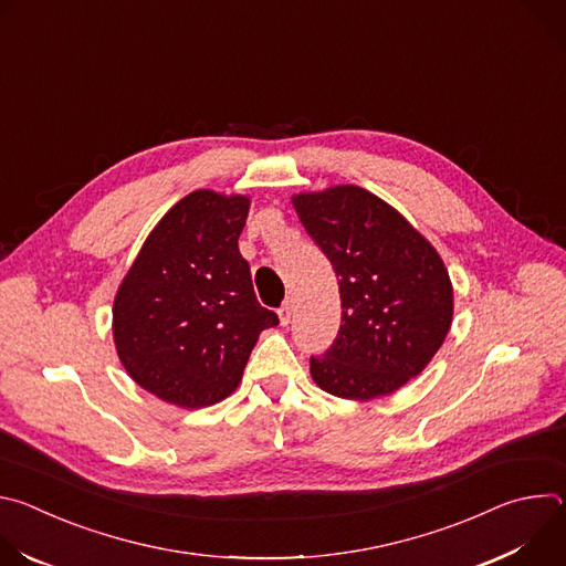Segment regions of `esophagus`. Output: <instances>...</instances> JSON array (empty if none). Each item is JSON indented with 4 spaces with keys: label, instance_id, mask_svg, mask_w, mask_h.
I'll return each instance as SVG.
<instances>
[{
    "label": "esophagus",
    "instance_id": "obj_1",
    "mask_svg": "<svg viewBox=\"0 0 566 566\" xmlns=\"http://www.w3.org/2000/svg\"><path fill=\"white\" fill-rule=\"evenodd\" d=\"M277 313H280V322L286 327L289 322H291V317H293V300H286Z\"/></svg>",
    "mask_w": 566,
    "mask_h": 566
}]
</instances>
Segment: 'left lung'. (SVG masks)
<instances>
[{
  "label": "left lung",
  "mask_w": 566,
  "mask_h": 566,
  "mask_svg": "<svg viewBox=\"0 0 566 566\" xmlns=\"http://www.w3.org/2000/svg\"><path fill=\"white\" fill-rule=\"evenodd\" d=\"M293 206L340 289V329L313 380L334 396L369 400L419 376L452 325V284L439 253L376 195L338 186Z\"/></svg>",
  "instance_id": "1"
}]
</instances>
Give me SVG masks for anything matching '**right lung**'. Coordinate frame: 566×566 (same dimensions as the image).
Returning a JSON list of instances; mask_svg holds the SVG:
<instances>
[{"label":"right lung","mask_w":566,"mask_h":566,"mask_svg":"<svg viewBox=\"0 0 566 566\" xmlns=\"http://www.w3.org/2000/svg\"><path fill=\"white\" fill-rule=\"evenodd\" d=\"M249 206L237 195H188L149 232L116 293L118 358L172 406L197 410L230 396L260 334L280 325L239 253Z\"/></svg>","instance_id":"right-lung-1"}]
</instances>
